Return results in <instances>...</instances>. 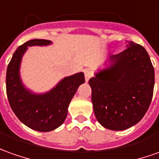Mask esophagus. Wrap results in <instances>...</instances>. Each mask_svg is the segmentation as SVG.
<instances>
[{
    "label": "esophagus",
    "instance_id": "34e87169",
    "mask_svg": "<svg viewBox=\"0 0 159 159\" xmlns=\"http://www.w3.org/2000/svg\"><path fill=\"white\" fill-rule=\"evenodd\" d=\"M85 79H86V82H88V80H90L91 76H92V73L89 70H85Z\"/></svg>",
    "mask_w": 159,
    "mask_h": 159
}]
</instances>
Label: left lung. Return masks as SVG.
<instances>
[{"label":"left lung","mask_w":159,"mask_h":159,"mask_svg":"<svg viewBox=\"0 0 159 159\" xmlns=\"http://www.w3.org/2000/svg\"><path fill=\"white\" fill-rule=\"evenodd\" d=\"M110 57L111 65L89 80L95 117L105 128L122 131L139 123L148 110L154 68L148 52L134 42Z\"/></svg>","instance_id":"8db88e82"}]
</instances>
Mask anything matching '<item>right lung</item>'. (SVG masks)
I'll list each match as a JSON object with an SVG mask.
<instances>
[{"label":"right lung","instance_id":"obj_1","mask_svg":"<svg viewBox=\"0 0 159 159\" xmlns=\"http://www.w3.org/2000/svg\"><path fill=\"white\" fill-rule=\"evenodd\" d=\"M52 42L48 40H31L16 49L6 75L7 99L17 118L38 132H50L64 123L67 108L78 87L85 82L83 73L64 78L54 88L44 94H35L25 88L20 78V66L27 47L47 46Z\"/></svg>","mask_w":159,"mask_h":159}]
</instances>
